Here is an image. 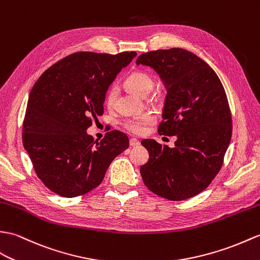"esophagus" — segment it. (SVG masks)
Masks as SVG:
<instances>
[{
	"label": "esophagus",
	"mask_w": 260,
	"mask_h": 260,
	"mask_svg": "<svg viewBox=\"0 0 260 260\" xmlns=\"http://www.w3.org/2000/svg\"><path fill=\"white\" fill-rule=\"evenodd\" d=\"M141 145V143L138 142L136 138H132V140L129 141V146L131 147H137V146H140Z\"/></svg>",
	"instance_id": "1"
}]
</instances>
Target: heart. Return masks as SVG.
I'll return each mask as SVG.
<instances>
[{
	"label": "heart",
	"instance_id": "obj_1",
	"mask_svg": "<svg viewBox=\"0 0 260 260\" xmlns=\"http://www.w3.org/2000/svg\"><path fill=\"white\" fill-rule=\"evenodd\" d=\"M125 86L135 95L141 96V98H146V96L152 92V89L154 87V80L152 76L147 73H145V72L135 71L126 77ZM117 95H118V89L116 86H112L107 90L105 103L108 107L114 106ZM154 120H155L154 115H152V114L149 113H146V114H143V115L127 119L124 123V127L129 133H132V134L142 135L146 132L147 126L154 123Z\"/></svg>",
	"mask_w": 260,
	"mask_h": 260
}]
</instances>
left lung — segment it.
Segmentation results:
<instances>
[{"mask_svg": "<svg viewBox=\"0 0 260 260\" xmlns=\"http://www.w3.org/2000/svg\"><path fill=\"white\" fill-rule=\"evenodd\" d=\"M137 65L152 68L165 84L159 135L176 136L175 147L143 140L149 159L144 184L170 201L194 197L220 171L232 138V114L224 86L210 66L184 48L144 53Z\"/></svg>", "mask_w": 260, "mask_h": 260, "instance_id": "obj_1", "label": "left lung"}]
</instances>
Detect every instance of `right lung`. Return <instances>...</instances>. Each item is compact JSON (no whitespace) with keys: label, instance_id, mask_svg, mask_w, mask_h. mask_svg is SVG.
<instances>
[{"label":"right lung","instance_id":"right-lung-1","mask_svg":"<svg viewBox=\"0 0 260 260\" xmlns=\"http://www.w3.org/2000/svg\"><path fill=\"white\" fill-rule=\"evenodd\" d=\"M137 55L77 52L47 69L29 93L23 145L48 189L76 197L98 187L108 166L128 148L124 133L112 131L94 141L86 129L104 113L108 86Z\"/></svg>","mask_w":260,"mask_h":260}]
</instances>
